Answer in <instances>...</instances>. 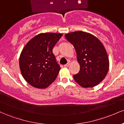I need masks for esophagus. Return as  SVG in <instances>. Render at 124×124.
<instances>
[{"label":"esophagus","instance_id":"obj_1","mask_svg":"<svg viewBox=\"0 0 124 124\" xmlns=\"http://www.w3.org/2000/svg\"><path fill=\"white\" fill-rule=\"evenodd\" d=\"M69 65H70V63H69V62H68V63H66V65H64V66H65V67H68L69 66Z\"/></svg>","mask_w":124,"mask_h":124}]
</instances>
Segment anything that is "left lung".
Segmentation results:
<instances>
[{
    "instance_id": "left-lung-1",
    "label": "left lung",
    "mask_w": 124,
    "mask_h": 124,
    "mask_svg": "<svg viewBox=\"0 0 124 124\" xmlns=\"http://www.w3.org/2000/svg\"><path fill=\"white\" fill-rule=\"evenodd\" d=\"M67 40L75 47L80 65L74 80L84 88L92 87L102 82L109 69V59L103 44L94 35L78 31L66 34Z\"/></svg>"
}]
</instances>
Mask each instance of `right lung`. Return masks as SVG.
<instances>
[{
  "mask_svg": "<svg viewBox=\"0 0 124 124\" xmlns=\"http://www.w3.org/2000/svg\"><path fill=\"white\" fill-rule=\"evenodd\" d=\"M62 34L45 32L30 39L21 51L19 66L24 79L38 89L48 87L56 79L61 68L52 49Z\"/></svg>",
  "mask_w": 124,
  "mask_h": 124,
  "instance_id": "1",
  "label": "right lung"
}]
</instances>
